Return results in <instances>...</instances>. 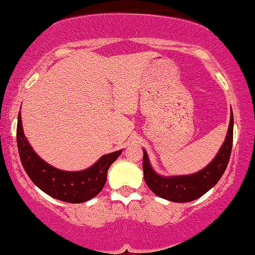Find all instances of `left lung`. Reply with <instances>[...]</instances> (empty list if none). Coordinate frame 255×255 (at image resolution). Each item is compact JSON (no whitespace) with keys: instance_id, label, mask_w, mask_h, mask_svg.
I'll return each instance as SVG.
<instances>
[{"instance_id":"left-lung-1","label":"left lung","mask_w":255,"mask_h":255,"mask_svg":"<svg viewBox=\"0 0 255 255\" xmlns=\"http://www.w3.org/2000/svg\"><path fill=\"white\" fill-rule=\"evenodd\" d=\"M233 112H231L227 135L217 155L205 168L188 175H160L153 169L147 151L143 149V178L150 191L168 201L189 202L199 199L213 188L225 173L230 161L233 144Z\"/></svg>"}]
</instances>
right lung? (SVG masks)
<instances>
[{"label": "right lung", "mask_w": 255, "mask_h": 255, "mask_svg": "<svg viewBox=\"0 0 255 255\" xmlns=\"http://www.w3.org/2000/svg\"><path fill=\"white\" fill-rule=\"evenodd\" d=\"M18 154L22 166L35 185L51 198L72 204H81L93 199L104 188L109 167L122 150L106 154L93 166L83 170L68 172L55 168L35 153L23 133L21 113L16 130Z\"/></svg>", "instance_id": "right-lung-1"}]
</instances>
